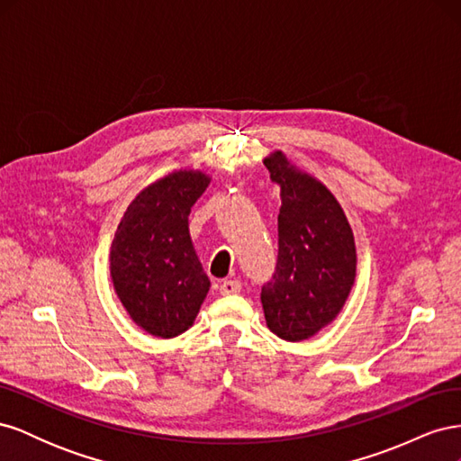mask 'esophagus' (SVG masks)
<instances>
[{
	"label": "esophagus",
	"mask_w": 461,
	"mask_h": 461,
	"mask_svg": "<svg viewBox=\"0 0 461 461\" xmlns=\"http://www.w3.org/2000/svg\"><path fill=\"white\" fill-rule=\"evenodd\" d=\"M240 288H242V285H240V281H222L221 285H219V292L222 296H229V294H236V292H240Z\"/></svg>",
	"instance_id": "34e87169"
}]
</instances>
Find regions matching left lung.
<instances>
[{
  "label": "left lung",
  "mask_w": 461,
  "mask_h": 461,
  "mask_svg": "<svg viewBox=\"0 0 461 461\" xmlns=\"http://www.w3.org/2000/svg\"><path fill=\"white\" fill-rule=\"evenodd\" d=\"M281 188L278 259L261 288L271 332L288 342L312 339L342 312L356 283V240L334 194L281 149L263 159Z\"/></svg>",
  "instance_id": "1"
}]
</instances>
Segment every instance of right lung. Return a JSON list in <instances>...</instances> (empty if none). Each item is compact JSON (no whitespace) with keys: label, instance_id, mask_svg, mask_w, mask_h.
<instances>
[{"label":"right lung","instance_id":"1","mask_svg":"<svg viewBox=\"0 0 461 461\" xmlns=\"http://www.w3.org/2000/svg\"><path fill=\"white\" fill-rule=\"evenodd\" d=\"M209 180L198 169L158 178L131 202L111 242L115 294L151 337L173 339L188 330L212 286L188 230L190 209Z\"/></svg>","mask_w":461,"mask_h":461}]
</instances>
